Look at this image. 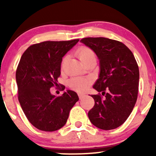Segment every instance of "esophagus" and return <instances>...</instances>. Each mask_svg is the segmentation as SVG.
I'll return each mask as SVG.
<instances>
[{"label": "esophagus", "instance_id": "obj_1", "mask_svg": "<svg viewBox=\"0 0 156 156\" xmlns=\"http://www.w3.org/2000/svg\"><path fill=\"white\" fill-rule=\"evenodd\" d=\"M78 97H79V98L80 99H82V98H83L84 96H85V94H82V93H78Z\"/></svg>", "mask_w": 156, "mask_h": 156}]
</instances>
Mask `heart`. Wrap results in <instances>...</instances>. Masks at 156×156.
I'll list each match as a JSON object with an SVG mask.
<instances>
[{
	"instance_id": "b5f03b06",
	"label": "heart",
	"mask_w": 156,
	"mask_h": 156,
	"mask_svg": "<svg viewBox=\"0 0 156 156\" xmlns=\"http://www.w3.org/2000/svg\"><path fill=\"white\" fill-rule=\"evenodd\" d=\"M77 56L79 58L83 64L87 62L93 58H96V54L92 49L90 48L86 47V46H82L79 48L76 52ZM67 57L64 56L63 59L61 62V69H63L64 66H65L66 62H67ZM91 80L89 78H82V77H77V78H73L69 81V85L73 89L78 91V92H83L89 88L90 86Z\"/></svg>"
}]
</instances>
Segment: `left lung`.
<instances>
[{
	"instance_id": "1",
	"label": "left lung",
	"mask_w": 156,
	"mask_h": 156,
	"mask_svg": "<svg viewBox=\"0 0 156 156\" xmlns=\"http://www.w3.org/2000/svg\"><path fill=\"white\" fill-rule=\"evenodd\" d=\"M80 42L94 51L101 67L99 78L93 86L99 93L92 95L94 105L88 113L89 120L100 129H115L126 121L136 102L139 80L136 61L129 48L119 41L87 37Z\"/></svg>"
}]
</instances>
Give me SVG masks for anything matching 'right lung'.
<instances>
[{
    "mask_svg": "<svg viewBox=\"0 0 156 156\" xmlns=\"http://www.w3.org/2000/svg\"><path fill=\"white\" fill-rule=\"evenodd\" d=\"M78 41H45L32 44L21 56L16 70L18 100L28 120L37 129H60L79 100L73 91L67 90L61 96L53 95L50 91L58 85L62 57ZM62 87V90L65 88Z\"/></svg>",
    "mask_w": 156,
    "mask_h": 156,
    "instance_id": "1",
    "label": "right lung"
}]
</instances>
